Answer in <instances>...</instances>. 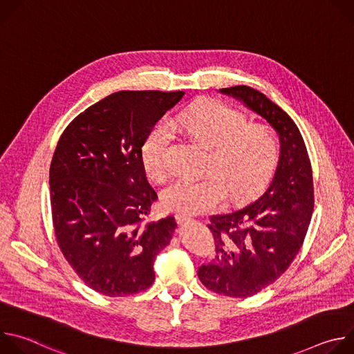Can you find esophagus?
<instances>
[{
  "instance_id": "34e87169",
  "label": "esophagus",
  "mask_w": 354,
  "mask_h": 354,
  "mask_svg": "<svg viewBox=\"0 0 354 354\" xmlns=\"http://www.w3.org/2000/svg\"><path fill=\"white\" fill-rule=\"evenodd\" d=\"M175 218H176V223H178L179 225L186 224V223H189V221L192 220V217H190V216H186V214H176Z\"/></svg>"
}]
</instances>
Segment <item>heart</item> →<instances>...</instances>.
Instances as JSON below:
<instances>
[{
	"instance_id": "b5f03b06",
	"label": "heart",
	"mask_w": 354,
	"mask_h": 354,
	"mask_svg": "<svg viewBox=\"0 0 354 354\" xmlns=\"http://www.w3.org/2000/svg\"><path fill=\"white\" fill-rule=\"evenodd\" d=\"M175 131L210 147L207 175L178 178L161 194L162 205L182 214L220 207L227 194L234 203L255 197L270 180L279 161L276 131L220 102L206 99L158 123L145 137L141 158L147 174L162 180L169 174V145Z\"/></svg>"
}]
</instances>
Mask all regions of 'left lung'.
<instances>
[{"mask_svg":"<svg viewBox=\"0 0 354 354\" xmlns=\"http://www.w3.org/2000/svg\"><path fill=\"white\" fill-rule=\"evenodd\" d=\"M220 91L265 118L281 144L263 196L242 210L210 217L216 255L197 272L210 291L246 298L274 283L299 252L314 210L313 168L298 127L266 95L246 85Z\"/></svg>","mask_w":354,"mask_h":354,"instance_id":"left-lung-1","label":"left lung"}]
</instances>
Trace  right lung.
I'll return each mask as SVG.
<instances>
[{"instance_id": "1", "label": "right lung", "mask_w": 354, "mask_h": 354, "mask_svg": "<svg viewBox=\"0 0 354 354\" xmlns=\"http://www.w3.org/2000/svg\"><path fill=\"white\" fill-rule=\"evenodd\" d=\"M183 91H119L80 113L50 164V205L57 245L77 276L108 297L154 283V261L169 245L172 216L147 220L158 198L141 147Z\"/></svg>"}]
</instances>
